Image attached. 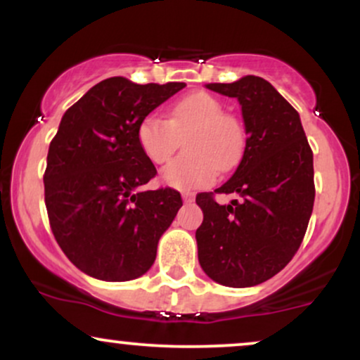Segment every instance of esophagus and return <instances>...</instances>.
<instances>
[{"label":"esophagus","instance_id":"1","mask_svg":"<svg viewBox=\"0 0 360 360\" xmlns=\"http://www.w3.org/2000/svg\"><path fill=\"white\" fill-rule=\"evenodd\" d=\"M183 201L184 203H193L194 194L191 191H183Z\"/></svg>","mask_w":360,"mask_h":360}]
</instances>
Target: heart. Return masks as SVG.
I'll return each mask as SVG.
<instances>
[{"label": "heart", "instance_id": "heart-1", "mask_svg": "<svg viewBox=\"0 0 360 360\" xmlns=\"http://www.w3.org/2000/svg\"><path fill=\"white\" fill-rule=\"evenodd\" d=\"M140 148L152 164H166L181 142L188 154L177 157L162 171V181L176 189H196L214 183L218 171L226 172L240 162L245 130L223 103L205 91H194L172 103L167 120L152 113L140 122Z\"/></svg>", "mask_w": 360, "mask_h": 360}]
</instances>
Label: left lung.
Returning <instances> with one entry per match:
<instances>
[{
  "instance_id": "8db88e82",
  "label": "left lung",
  "mask_w": 360,
  "mask_h": 360,
  "mask_svg": "<svg viewBox=\"0 0 360 360\" xmlns=\"http://www.w3.org/2000/svg\"><path fill=\"white\" fill-rule=\"evenodd\" d=\"M206 88L237 98L245 123V150L235 174L214 193H200L203 223L198 259L213 281L247 288L278 274L298 252L315 201L313 152L298 111L257 76ZM243 198L218 205L214 193Z\"/></svg>"
}]
</instances>
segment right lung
<instances>
[{
    "label": "right lung",
    "mask_w": 360,
    "mask_h": 360,
    "mask_svg": "<svg viewBox=\"0 0 360 360\" xmlns=\"http://www.w3.org/2000/svg\"><path fill=\"white\" fill-rule=\"evenodd\" d=\"M184 82L135 84L110 77L64 113L44 174L57 243L77 269L130 281L154 264L160 235L183 206L179 191H143L157 171L140 148V122Z\"/></svg>",
    "instance_id": "1"
}]
</instances>
